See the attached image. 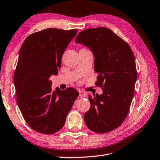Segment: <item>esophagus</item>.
Returning a JSON list of instances; mask_svg holds the SVG:
<instances>
[{"mask_svg": "<svg viewBox=\"0 0 160 160\" xmlns=\"http://www.w3.org/2000/svg\"><path fill=\"white\" fill-rule=\"evenodd\" d=\"M79 96L81 98H83V97L86 96V93L83 91H79Z\"/></svg>", "mask_w": 160, "mask_h": 160, "instance_id": "obj_1", "label": "esophagus"}]
</instances>
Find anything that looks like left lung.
I'll return each instance as SVG.
<instances>
[{
	"label": "left lung",
	"mask_w": 160,
	"mask_h": 160,
	"mask_svg": "<svg viewBox=\"0 0 160 160\" xmlns=\"http://www.w3.org/2000/svg\"><path fill=\"white\" fill-rule=\"evenodd\" d=\"M76 43H83L93 52L95 85L103 94L89 95V110L85 123L89 129L105 133L119 127L126 118L134 94L137 69L133 52L128 43L105 27L80 32Z\"/></svg>",
	"instance_id": "1"
}]
</instances>
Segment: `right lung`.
<instances>
[{
	"mask_svg": "<svg viewBox=\"0 0 160 160\" xmlns=\"http://www.w3.org/2000/svg\"><path fill=\"white\" fill-rule=\"evenodd\" d=\"M77 29L46 28L28 35L23 42L14 73L17 102L29 127L43 134L63 127L67 115L79 93L73 88H51L65 49Z\"/></svg>",
	"mask_w": 160,
	"mask_h": 160,
	"instance_id": "obj_1",
	"label": "right lung"
}]
</instances>
